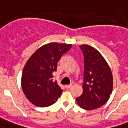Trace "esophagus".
<instances>
[{
    "instance_id": "34e87169",
    "label": "esophagus",
    "mask_w": 128,
    "mask_h": 128,
    "mask_svg": "<svg viewBox=\"0 0 128 128\" xmlns=\"http://www.w3.org/2000/svg\"><path fill=\"white\" fill-rule=\"evenodd\" d=\"M72 87V85H68V86H65V88H66V89H67V90L70 89Z\"/></svg>"
}]
</instances>
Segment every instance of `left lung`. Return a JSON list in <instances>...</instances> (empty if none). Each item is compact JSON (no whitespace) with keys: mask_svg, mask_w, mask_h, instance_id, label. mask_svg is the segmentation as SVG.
Masks as SVG:
<instances>
[{"mask_svg":"<svg viewBox=\"0 0 128 128\" xmlns=\"http://www.w3.org/2000/svg\"><path fill=\"white\" fill-rule=\"evenodd\" d=\"M84 58L83 94L76 102L86 110L102 106L112 93V75L109 66L100 52L90 45L79 46Z\"/></svg>","mask_w":128,"mask_h":128,"instance_id":"obj_1","label":"left lung"}]
</instances>
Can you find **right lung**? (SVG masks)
I'll list each match as a JSON object with an SVG mask.
<instances>
[{"instance_id":"1","label":"right lung","mask_w":128,"mask_h":128,"mask_svg":"<svg viewBox=\"0 0 128 128\" xmlns=\"http://www.w3.org/2000/svg\"><path fill=\"white\" fill-rule=\"evenodd\" d=\"M72 45L51 42L40 47L32 55L24 68L22 88L30 102L39 107L54 104L62 93L53 73L57 64Z\"/></svg>"}]
</instances>
